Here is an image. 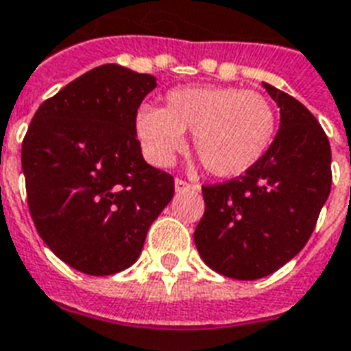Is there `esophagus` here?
<instances>
[{
    "instance_id": "obj_1",
    "label": "esophagus",
    "mask_w": 351,
    "mask_h": 351,
    "mask_svg": "<svg viewBox=\"0 0 351 351\" xmlns=\"http://www.w3.org/2000/svg\"><path fill=\"white\" fill-rule=\"evenodd\" d=\"M175 190L180 193V191H186V190H197V186H195V184L188 182V180H184V178H176Z\"/></svg>"
}]
</instances>
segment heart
<instances>
[{
    "label": "heart",
    "mask_w": 351,
    "mask_h": 351,
    "mask_svg": "<svg viewBox=\"0 0 351 351\" xmlns=\"http://www.w3.org/2000/svg\"><path fill=\"white\" fill-rule=\"evenodd\" d=\"M135 131L158 165H169L184 148V131H193V150L206 171L229 178L244 175L269 150L276 110L265 95L244 88H176L165 108H138Z\"/></svg>",
    "instance_id": "b5f03b06"
}]
</instances>
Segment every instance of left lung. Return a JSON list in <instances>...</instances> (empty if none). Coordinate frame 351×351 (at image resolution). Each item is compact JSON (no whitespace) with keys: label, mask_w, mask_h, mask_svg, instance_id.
I'll return each instance as SVG.
<instances>
[{"label":"left lung","mask_w":351,"mask_h":351,"mask_svg":"<svg viewBox=\"0 0 351 351\" xmlns=\"http://www.w3.org/2000/svg\"><path fill=\"white\" fill-rule=\"evenodd\" d=\"M280 107V130L244 175L203 186L205 214L193 241L213 271L258 280L308 243L331 191V146L302 103L263 82Z\"/></svg>","instance_id":"obj_1"}]
</instances>
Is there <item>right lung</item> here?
Instances as JSON below:
<instances>
[{
  "mask_svg": "<svg viewBox=\"0 0 351 351\" xmlns=\"http://www.w3.org/2000/svg\"><path fill=\"white\" fill-rule=\"evenodd\" d=\"M156 77L99 65L43 101L22 141L27 208L73 269L107 276L135 263L175 178L143 160L135 131Z\"/></svg>",
  "mask_w": 351,
  "mask_h": 351,
  "instance_id": "right-lung-1",
  "label": "right lung"
}]
</instances>
